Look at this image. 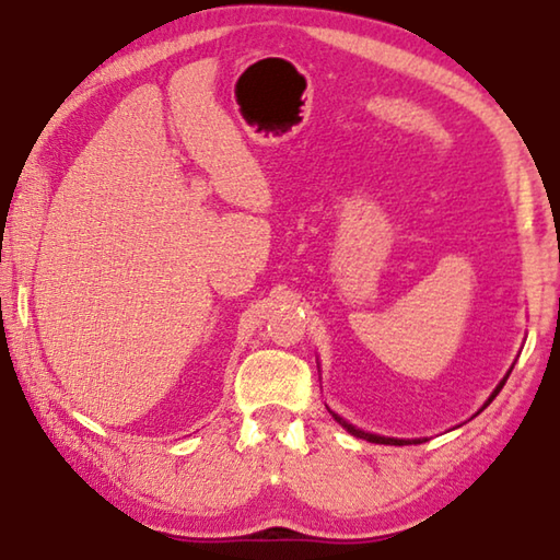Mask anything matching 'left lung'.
Listing matches in <instances>:
<instances>
[{
  "mask_svg": "<svg viewBox=\"0 0 560 560\" xmlns=\"http://www.w3.org/2000/svg\"><path fill=\"white\" fill-rule=\"evenodd\" d=\"M512 372V370H510ZM510 372H506V377H510ZM506 377L500 382V384H497V389L492 392V396H490V399H487L485 401V406H482V409H487V406H490L492 404V399H494V396L497 394H500L502 392V386H504V382H506ZM480 409V411H482ZM332 413V411H330ZM332 419L335 421H338L340 425H342V429H348V433H352V435H358V439H364V441H370V443H380V445H409V443H423L425 439H413V441H404V439H386V435H377V433H368V431H360V429H354V425L352 423H348V421H345V419H340V416L338 413H332Z\"/></svg>",
  "mask_w": 560,
  "mask_h": 560,
  "instance_id": "1",
  "label": "left lung"
}]
</instances>
